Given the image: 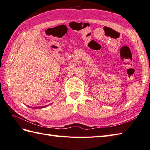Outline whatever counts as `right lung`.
I'll list each match as a JSON object with an SVG mask.
<instances>
[{
  "label": "right lung",
  "mask_w": 150,
  "mask_h": 150,
  "mask_svg": "<svg viewBox=\"0 0 150 150\" xmlns=\"http://www.w3.org/2000/svg\"><path fill=\"white\" fill-rule=\"evenodd\" d=\"M29 108H33V109H38V108H44L46 107L45 106H42V107H33V108H32V107H30V106H28Z\"/></svg>",
  "instance_id": "right-lung-1"
}]
</instances>
